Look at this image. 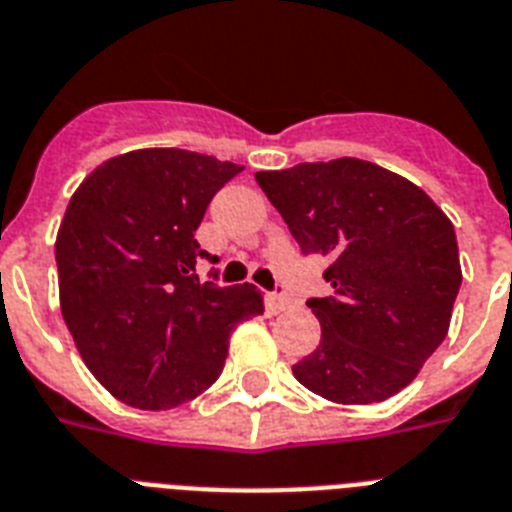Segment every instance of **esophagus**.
<instances>
[{
    "mask_svg": "<svg viewBox=\"0 0 512 512\" xmlns=\"http://www.w3.org/2000/svg\"><path fill=\"white\" fill-rule=\"evenodd\" d=\"M292 305V302H289V297H286V294H281V292H276V294H270L268 297V313L270 315H278V313H284L286 307Z\"/></svg>",
    "mask_w": 512,
    "mask_h": 512,
    "instance_id": "1",
    "label": "esophagus"
}]
</instances>
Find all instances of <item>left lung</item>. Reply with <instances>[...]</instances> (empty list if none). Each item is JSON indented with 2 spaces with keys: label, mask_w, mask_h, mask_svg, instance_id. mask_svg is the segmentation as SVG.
I'll return each instance as SVG.
<instances>
[{
  "label": "left lung",
  "mask_w": 512,
  "mask_h": 512,
  "mask_svg": "<svg viewBox=\"0 0 512 512\" xmlns=\"http://www.w3.org/2000/svg\"><path fill=\"white\" fill-rule=\"evenodd\" d=\"M255 181L302 255H323L331 294L310 297L321 344L292 371L342 405L405 389L450 328L458 239L429 194L392 170L342 157L260 170Z\"/></svg>",
  "instance_id": "left-lung-1"
}]
</instances>
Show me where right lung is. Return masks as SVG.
Here are the masks:
<instances>
[{
    "mask_svg": "<svg viewBox=\"0 0 512 512\" xmlns=\"http://www.w3.org/2000/svg\"><path fill=\"white\" fill-rule=\"evenodd\" d=\"M242 170L186 149H136L102 162L70 199L54 244L62 318L120 402L168 410L194 400L223 371L236 323L263 315L255 286L197 276L199 260H218L194 231Z\"/></svg>",
    "mask_w": 512,
    "mask_h": 512,
    "instance_id": "add662e5",
    "label": "right lung"
}]
</instances>
